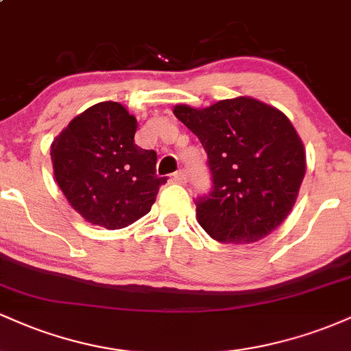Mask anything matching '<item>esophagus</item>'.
I'll list each match as a JSON object with an SVG mask.
<instances>
[{"label":"esophagus","mask_w":351,"mask_h":351,"mask_svg":"<svg viewBox=\"0 0 351 351\" xmlns=\"http://www.w3.org/2000/svg\"><path fill=\"white\" fill-rule=\"evenodd\" d=\"M171 180L175 181V183H178V184H184V183H186V181H188L186 171H178V173H175Z\"/></svg>","instance_id":"obj_1"}]
</instances>
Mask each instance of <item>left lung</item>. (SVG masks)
<instances>
[{
  "mask_svg": "<svg viewBox=\"0 0 351 351\" xmlns=\"http://www.w3.org/2000/svg\"><path fill=\"white\" fill-rule=\"evenodd\" d=\"M173 114L208 153L213 189L196 201V219L213 239L251 244L271 234L292 211L305 176L299 134L279 108L245 97Z\"/></svg>",
  "mask_w": 351,
  "mask_h": 351,
  "instance_id": "obj_1",
  "label": "left lung"
}]
</instances>
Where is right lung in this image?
Instances as JSON below:
<instances>
[{
	"label": "right lung",
	"instance_id": "obj_1",
	"mask_svg": "<svg viewBox=\"0 0 351 351\" xmlns=\"http://www.w3.org/2000/svg\"><path fill=\"white\" fill-rule=\"evenodd\" d=\"M136 127L122 104L108 100L74 117L51 145L60 191L94 226H130L150 211L167 183L156 176V153L135 143Z\"/></svg>",
	"mask_w": 351,
	"mask_h": 351
}]
</instances>
